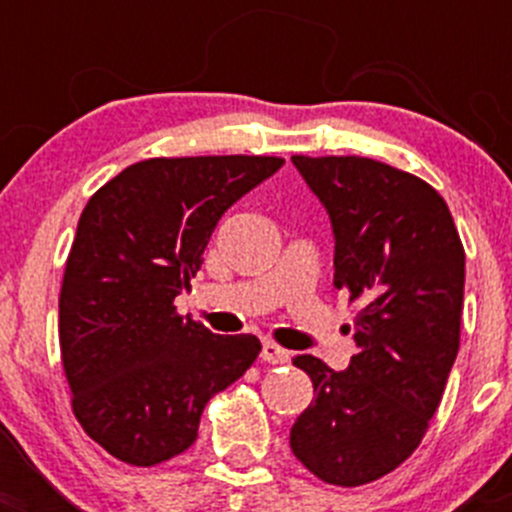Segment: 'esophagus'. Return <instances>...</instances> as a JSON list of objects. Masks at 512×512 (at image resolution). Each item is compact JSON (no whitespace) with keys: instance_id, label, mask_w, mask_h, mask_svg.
I'll use <instances>...</instances> for the list:
<instances>
[{"instance_id":"1","label":"esophagus","mask_w":512,"mask_h":512,"mask_svg":"<svg viewBox=\"0 0 512 512\" xmlns=\"http://www.w3.org/2000/svg\"><path fill=\"white\" fill-rule=\"evenodd\" d=\"M262 361H267V364H287L289 361V352L287 349L277 347L275 342H262V354H260Z\"/></svg>"}]
</instances>
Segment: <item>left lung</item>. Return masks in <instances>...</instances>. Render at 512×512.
<instances>
[{"instance_id":"obj_1","label":"left lung","mask_w":512,"mask_h":512,"mask_svg":"<svg viewBox=\"0 0 512 512\" xmlns=\"http://www.w3.org/2000/svg\"><path fill=\"white\" fill-rule=\"evenodd\" d=\"M292 163L332 220L334 287L359 304V352L344 371L294 356L314 401L289 446L324 483L354 488L399 468L426 436L461 347L466 252L426 180L359 156Z\"/></svg>"}]
</instances>
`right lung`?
<instances>
[{"mask_svg":"<svg viewBox=\"0 0 512 512\" xmlns=\"http://www.w3.org/2000/svg\"><path fill=\"white\" fill-rule=\"evenodd\" d=\"M275 156L148 158L81 213L59 297L71 409L113 458L156 466L188 451L205 404L260 354L175 312L232 203L282 168Z\"/></svg>","mask_w":512,"mask_h":512,"instance_id":"right-lung-1","label":"right lung"}]
</instances>
